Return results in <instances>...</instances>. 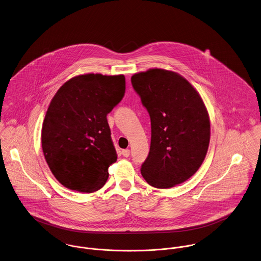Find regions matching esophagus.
<instances>
[{
	"instance_id": "1",
	"label": "esophagus",
	"mask_w": 261,
	"mask_h": 261,
	"mask_svg": "<svg viewBox=\"0 0 261 261\" xmlns=\"http://www.w3.org/2000/svg\"><path fill=\"white\" fill-rule=\"evenodd\" d=\"M122 155L124 156V157H129V155H130V150H128V149H125V150H122Z\"/></svg>"
}]
</instances>
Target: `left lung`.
I'll list each match as a JSON object with an SVG mask.
<instances>
[{"label": "left lung", "mask_w": 261, "mask_h": 261, "mask_svg": "<svg viewBox=\"0 0 261 261\" xmlns=\"http://www.w3.org/2000/svg\"><path fill=\"white\" fill-rule=\"evenodd\" d=\"M131 82L151 119L143 178L158 189L184 182L199 170L210 144V118L200 94L180 74L159 68L136 73Z\"/></svg>", "instance_id": "left-lung-1"}]
</instances>
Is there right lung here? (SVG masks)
Returning <instances> with one entry per match:
<instances>
[{
	"label": "right lung",
	"instance_id": "obj_1",
	"mask_svg": "<svg viewBox=\"0 0 261 261\" xmlns=\"http://www.w3.org/2000/svg\"><path fill=\"white\" fill-rule=\"evenodd\" d=\"M125 94L124 75L83 74L66 81L48 106L41 146L45 161L62 186L93 193L108 179L117 160L107 114Z\"/></svg>",
	"mask_w": 261,
	"mask_h": 261
}]
</instances>
